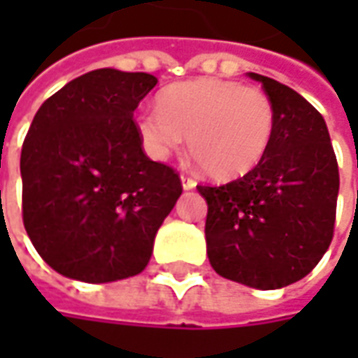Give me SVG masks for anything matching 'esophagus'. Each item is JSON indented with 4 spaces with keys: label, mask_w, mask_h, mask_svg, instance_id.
Wrapping results in <instances>:
<instances>
[{
    "label": "esophagus",
    "mask_w": 358,
    "mask_h": 358,
    "mask_svg": "<svg viewBox=\"0 0 358 358\" xmlns=\"http://www.w3.org/2000/svg\"><path fill=\"white\" fill-rule=\"evenodd\" d=\"M181 187H183L185 191H191V189H195V187H197V181H195V179H191V177H185V175H183V177H181Z\"/></svg>",
    "instance_id": "esophagus-1"
}]
</instances>
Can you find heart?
I'll use <instances>...</instances> for the list:
<instances>
[{"label":"heart","instance_id":"obj_1","mask_svg":"<svg viewBox=\"0 0 358 358\" xmlns=\"http://www.w3.org/2000/svg\"><path fill=\"white\" fill-rule=\"evenodd\" d=\"M147 155L165 161L183 143L215 179H235L267 155L277 115L267 93L237 81L199 77L159 93L157 109L133 117Z\"/></svg>","mask_w":358,"mask_h":358}]
</instances>
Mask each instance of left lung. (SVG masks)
I'll return each mask as SVG.
<instances>
[{
    "label": "left lung",
    "instance_id": "8db88e82",
    "mask_svg": "<svg viewBox=\"0 0 358 358\" xmlns=\"http://www.w3.org/2000/svg\"><path fill=\"white\" fill-rule=\"evenodd\" d=\"M275 105V135L253 171L199 185L207 201V257L217 275L271 291L307 277L327 253L337 211L338 167L323 115L291 87L247 73Z\"/></svg>",
    "mask_w": 358,
    "mask_h": 358
}]
</instances>
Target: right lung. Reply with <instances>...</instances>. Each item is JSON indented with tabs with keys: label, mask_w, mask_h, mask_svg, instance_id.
Listing matches in <instances>:
<instances>
[{
	"label": "right lung",
	"mask_w": 358,
	"mask_h": 358,
	"mask_svg": "<svg viewBox=\"0 0 358 358\" xmlns=\"http://www.w3.org/2000/svg\"><path fill=\"white\" fill-rule=\"evenodd\" d=\"M157 77L95 69L51 95L21 149L23 225L53 271L83 282L139 275L181 197L141 149L133 111Z\"/></svg>",
	"instance_id": "obj_1"
}]
</instances>
